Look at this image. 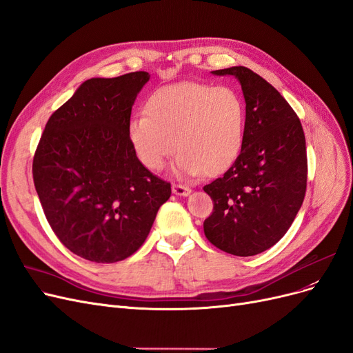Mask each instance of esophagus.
<instances>
[{
  "instance_id": "obj_1",
  "label": "esophagus",
  "mask_w": 353,
  "mask_h": 353,
  "mask_svg": "<svg viewBox=\"0 0 353 353\" xmlns=\"http://www.w3.org/2000/svg\"><path fill=\"white\" fill-rule=\"evenodd\" d=\"M172 189H173L174 195H179V196H188L190 193V188L186 185H181V183H174Z\"/></svg>"
}]
</instances>
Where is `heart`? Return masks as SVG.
<instances>
[{
  "instance_id": "b5f03b06",
  "label": "heart",
  "mask_w": 353,
  "mask_h": 353,
  "mask_svg": "<svg viewBox=\"0 0 353 353\" xmlns=\"http://www.w3.org/2000/svg\"><path fill=\"white\" fill-rule=\"evenodd\" d=\"M145 111L130 119L128 136L139 161L152 172L163 170L176 150L179 174L215 176L242 151L246 105L232 88L168 85L155 90Z\"/></svg>"
}]
</instances>
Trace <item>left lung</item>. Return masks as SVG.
Segmentation results:
<instances>
[{"instance_id": "left-lung-1", "label": "left lung", "mask_w": 353, "mask_h": 353, "mask_svg": "<svg viewBox=\"0 0 353 353\" xmlns=\"http://www.w3.org/2000/svg\"><path fill=\"white\" fill-rule=\"evenodd\" d=\"M212 73L241 82L246 132L232 167L203 186L214 203L203 233L227 254L252 256L276 245L302 207L308 179L305 134L289 102L251 69Z\"/></svg>"}]
</instances>
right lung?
Returning <instances> with one entry per match:
<instances>
[{
	"mask_svg": "<svg viewBox=\"0 0 353 353\" xmlns=\"http://www.w3.org/2000/svg\"><path fill=\"white\" fill-rule=\"evenodd\" d=\"M146 72L89 79L55 110L33 155L41 205L59 241L92 263L133 255L172 185L136 157L128 136Z\"/></svg>",
	"mask_w": 353,
	"mask_h": 353,
	"instance_id": "1",
	"label": "right lung"
}]
</instances>
